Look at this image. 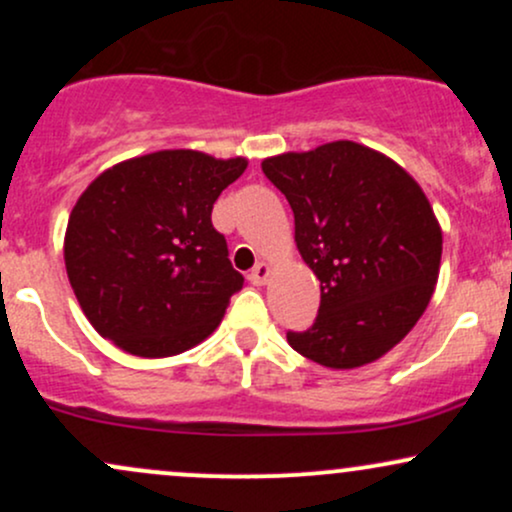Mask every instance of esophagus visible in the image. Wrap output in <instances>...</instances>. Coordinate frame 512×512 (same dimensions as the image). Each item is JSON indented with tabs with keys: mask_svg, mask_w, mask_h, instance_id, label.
Returning <instances> with one entry per match:
<instances>
[{
	"mask_svg": "<svg viewBox=\"0 0 512 512\" xmlns=\"http://www.w3.org/2000/svg\"><path fill=\"white\" fill-rule=\"evenodd\" d=\"M250 281L255 286L267 284V281H269V264H264V262L255 264V269H252V272H250Z\"/></svg>",
	"mask_w": 512,
	"mask_h": 512,
	"instance_id": "34e87169",
	"label": "esophagus"
}]
</instances>
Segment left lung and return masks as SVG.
Instances as JSON below:
<instances>
[{"mask_svg": "<svg viewBox=\"0 0 512 512\" xmlns=\"http://www.w3.org/2000/svg\"><path fill=\"white\" fill-rule=\"evenodd\" d=\"M262 170L289 199L298 252L320 279L313 327L286 332L289 344L337 370L387 354L424 315L443 255L419 182L356 142L264 158Z\"/></svg>", "mask_w": 512, "mask_h": 512, "instance_id": "8db88e82", "label": "left lung"}]
</instances>
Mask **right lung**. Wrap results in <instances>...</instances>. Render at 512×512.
I'll list each match as a JSON object with an SVG mask.
<instances>
[{"label":"right lung","instance_id":"right-lung-1","mask_svg":"<svg viewBox=\"0 0 512 512\" xmlns=\"http://www.w3.org/2000/svg\"><path fill=\"white\" fill-rule=\"evenodd\" d=\"M245 158L156 151L98 175L74 204L64 264L101 337L144 358L175 356L219 327L243 289L226 238L211 223Z\"/></svg>","mask_w":512,"mask_h":512}]
</instances>
